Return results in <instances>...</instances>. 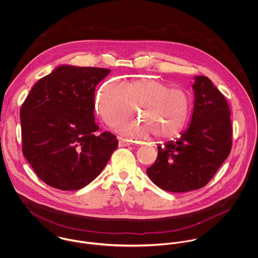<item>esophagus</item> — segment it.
<instances>
[{
	"label": "esophagus",
	"instance_id": "1",
	"mask_svg": "<svg viewBox=\"0 0 258 258\" xmlns=\"http://www.w3.org/2000/svg\"><path fill=\"white\" fill-rule=\"evenodd\" d=\"M132 143L128 140H125V139H122L120 138L119 139V147H127V146H130Z\"/></svg>",
	"mask_w": 258,
	"mask_h": 258
}]
</instances>
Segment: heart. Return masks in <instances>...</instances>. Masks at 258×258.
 <instances>
[{
  "label": "heart",
  "mask_w": 258,
  "mask_h": 258,
  "mask_svg": "<svg viewBox=\"0 0 258 258\" xmlns=\"http://www.w3.org/2000/svg\"><path fill=\"white\" fill-rule=\"evenodd\" d=\"M96 109L109 126H117L130 119L135 110L142 121L131 122L119 128L126 137L144 138L151 133L160 140L176 137L187 122L190 101L181 88L161 80L141 78L121 83L109 81L100 89Z\"/></svg>",
  "instance_id": "1"
}]
</instances>
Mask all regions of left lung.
<instances>
[{
  "label": "left lung",
  "instance_id": "obj_1",
  "mask_svg": "<svg viewBox=\"0 0 258 258\" xmlns=\"http://www.w3.org/2000/svg\"><path fill=\"white\" fill-rule=\"evenodd\" d=\"M194 109L187 129L176 141L158 145L150 180L162 189L184 192L208 184L231 150L228 104L207 76H195Z\"/></svg>",
  "mask_w": 258,
  "mask_h": 258
}]
</instances>
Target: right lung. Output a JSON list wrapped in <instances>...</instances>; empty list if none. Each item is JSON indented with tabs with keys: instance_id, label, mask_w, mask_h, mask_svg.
Masks as SVG:
<instances>
[{
	"instance_id": "right-lung-1",
	"label": "right lung",
	"mask_w": 258,
	"mask_h": 258,
	"mask_svg": "<svg viewBox=\"0 0 258 258\" xmlns=\"http://www.w3.org/2000/svg\"><path fill=\"white\" fill-rule=\"evenodd\" d=\"M109 74L62 64L31 89L20 112L23 154L45 184L62 190L87 185L118 146L110 132L94 133L95 87Z\"/></svg>"
}]
</instances>
